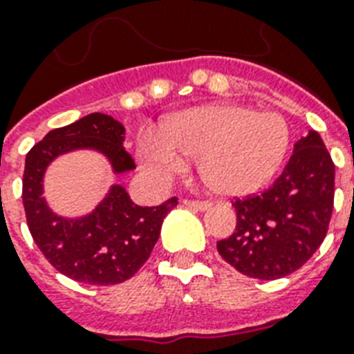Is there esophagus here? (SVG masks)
Listing matches in <instances>:
<instances>
[{
	"label": "esophagus",
	"mask_w": 354,
	"mask_h": 354,
	"mask_svg": "<svg viewBox=\"0 0 354 354\" xmlns=\"http://www.w3.org/2000/svg\"><path fill=\"white\" fill-rule=\"evenodd\" d=\"M183 205H187L194 211H205L209 207V202H200V200H183Z\"/></svg>",
	"instance_id": "obj_1"
}]
</instances>
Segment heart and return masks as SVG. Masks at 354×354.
Instances as JSON below:
<instances>
[{
  "label": "heart",
  "instance_id": "heart-1",
  "mask_svg": "<svg viewBox=\"0 0 354 354\" xmlns=\"http://www.w3.org/2000/svg\"><path fill=\"white\" fill-rule=\"evenodd\" d=\"M290 145L281 115L239 104H209L174 113L156 138L139 143L141 163L152 176L167 180L198 158V174L211 193L244 196L274 176Z\"/></svg>",
  "mask_w": 354,
  "mask_h": 354
}]
</instances>
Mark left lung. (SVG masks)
Here are the masks:
<instances>
[{"instance_id":"1","label":"left lung","mask_w":354,"mask_h":354,"mask_svg":"<svg viewBox=\"0 0 354 354\" xmlns=\"http://www.w3.org/2000/svg\"><path fill=\"white\" fill-rule=\"evenodd\" d=\"M333 205L335 163L319 133L310 130L296 141L272 187L233 202L235 232L216 242V250L248 277L272 281L290 275L324 242Z\"/></svg>"}]
</instances>
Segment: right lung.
<instances>
[{"instance_id":"obj_1","label":"right lung","mask_w":354,"mask_h":354,"mask_svg":"<svg viewBox=\"0 0 354 354\" xmlns=\"http://www.w3.org/2000/svg\"><path fill=\"white\" fill-rule=\"evenodd\" d=\"M122 141L121 122L106 113H90L51 130L25 158L21 198L30 235L60 274L86 285L106 286L130 279L150 257L167 213L178 205L172 196L156 207H141L122 185H112L90 215L64 218L49 209L41 196V182L55 158L77 149L99 150L112 163L113 172L121 174L136 169Z\"/></svg>"}]
</instances>
